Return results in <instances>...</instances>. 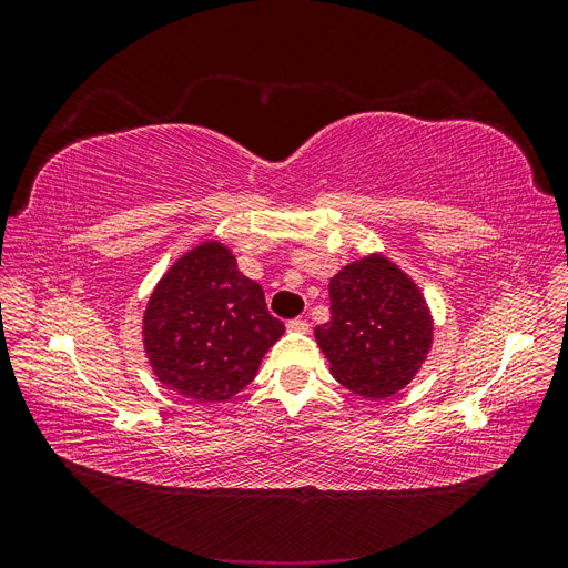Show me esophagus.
I'll use <instances>...</instances> for the list:
<instances>
[{
	"label": "esophagus",
	"mask_w": 568,
	"mask_h": 568,
	"mask_svg": "<svg viewBox=\"0 0 568 568\" xmlns=\"http://www.w3.org/2000/svg\"><path fill=\"white\" fill-rule=\"evenodd\" d=\"M286 329H288V332H298V334H305L307 329H311V324H307L305 320H291V322L286 324Z\"/></svg>",
	"instance_id": "obj_1"
}]
</instances>
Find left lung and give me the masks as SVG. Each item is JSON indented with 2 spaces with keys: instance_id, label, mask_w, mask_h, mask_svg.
<instances>
[{
  "instance_id": "left-lung-1",
  "label": "left lung",
  "mask_w": 568,
  "mask_h": 568,
  "mask_svg": "<svg viewBox=\"0 0 568 568\" xmlns=\"http://www.w3.org/2000/svg\"><path fill=\"white\" fill-rule=\"evenodd\" d=\"M332 320L315 338L338 384L369 400L405 388L432 351L434 320L419 286L372 253L329 282Z\"/></svg>"
}]
</instances>
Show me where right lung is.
Segmentation results:
<instances>
[{"mask_svg":"<svg viewBox=\"0 0 568 568\" xmlns=\"http://www.w3.org/2000/svg\"><path fill=\"white\" fill-rule=\"evenodd\" d=\"M284 334L263 286L236 270L220 242H203L170 267L144 311V353L159 382L196 403L246 388Z\"/></svg>","mask_w":568,"mask_h":568,"instance_id":"right-lung-1","label":"right lung"}]
</instances>
